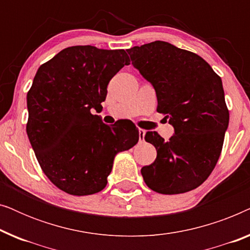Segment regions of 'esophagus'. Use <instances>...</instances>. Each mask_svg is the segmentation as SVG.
I'll return each mask as SVG.
<instances>
[{
    "label": "esophagus",
    "mask_w": 250,
    "mask_h": 250,
    "mask_svg": "<svg viewBox=\"0 0 250 250\" xmlns=\"http://www.w3.org/2000/svg\"><path fill=\"white\" fill-rule=\"evenodd\" d=\"M146 129H142V128H139V140L140 142H143L145 141V135H146Z\"/></svg>",
    "instance_id": "34e87169"
}]
</instances>
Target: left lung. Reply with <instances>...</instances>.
<instances>
[{
  "mask_svg": "<svg viewBox=\"0 0 250 250\" xmlns=\"http://www.w3.org/2000/svg\"><path fill=\"white\" fill-rule=\"evenodd\" d=\"M132 64L155 88L157 111L169 117L174 135L165 141L146 132L157 158L142 167L150 189L177 194L196 189L213 172L229 126L222 80L198 54L155 41L127 50Z\"/></svg>",
  "mask_w": 250,
  "mask_h": 250,
  "instance_id": "8db88e82",
  "label": "left lung"
}]
</instances>
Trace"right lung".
Listing matches in <instances>:
<instances>
[{
    "mask_svg": "<svg viewBox=\"0 0 250 250\" xmlns=\"http://www.w3.org/2000/svg\"><path fill=\"white\" fill-rule=\"evenodd\" d=\"M129 58L124 50L92 45L63 49L43 63L27 93L26 131L41 168L73 196L97 193L107 186L115 156L139 141L132 123H102L101 102L109 82Z\"/></svg>",
    "mask_w": 250,
    "mask_h": 250,
    "instance_id": "obj_1",
    "label": "right lung"
}]
</instances>
